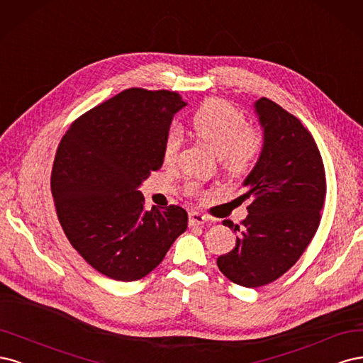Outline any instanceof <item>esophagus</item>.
I'll return each mask as SVG.
<instances>
[{"label": "esophagus", "instance_id": "esophagus-1", "mask_svg": "<svg viewBox=\"0 0 363 363\" xmlns=\"http://www.w3.org/2000/svg\"><path fill=\"white\" fill-rule=\"evenodd\" d=\"M205 223H208V217L206 216L197 213V211L190 213V226H202Z\"/></svg>", "mask_w": 363, "mask_h": 363}]
</instances>
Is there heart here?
<instances>
[{
    "instance_id": "heart-1",
    "label": "heart",
    "mask_w": 363,
    "mask_h": 363,
    "mask_svg": "<svg viewBox=\"0 0 363 363\" xmlns=\"http://www.w3.org/2000/svg\"><path fill=\"white\" fill-rule=\"evenodd\" d=\"M194 134L211 146L220 155L223 169L232 173H241L250 169L258 160L264 137L256 126L247 125V119L235 105L225 99H208L191 118ZM181 128L173 125L164 140L162 155L166 161H174L182 146ZM186 194L194 196L199 191L197 184H186Z\"/></svg>"
}]
</instances>
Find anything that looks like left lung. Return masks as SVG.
<instances>
[{
  "label": "left lung",
  "mask_w": 363,
  "mask_h": 363,
  "mask_svg": "<svg viewBox=\"0 0 363 363\" xmlns=\"http://www.w3.org/2000/svg\"><path fill=\"white\" fill-rule=\"evenodd\" d=\"M264 126L261 157L244 185L249 216L233 226L237 244L217 265L233 284L258 288L274 282L306 250L321 220L325 197L323 158L303 123L268 98L255 104Z\"/></svg>",
  "instance_id": "obj_1"
}]
</instances>
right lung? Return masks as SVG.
<instances>
[{
    "instance_id": "1",
    "label": "right lung",
    "mask_w": 363,
    "mask_h": 363,
    "mask_svg": "<svg viewBox=\"0 0 363 363\" xmlns=\"http://www.w3.org/2000/svg\"><path fill=\"white\" fill-rule=\"evenodd\" d=\"M185 105L177 91L126 89L79 116L57 147V217L72 247L104 276L121 282L145 277L186 230L185 209L146 211L137 191L161 169L173 116Z\"/></svg>"
}]
</instances>
